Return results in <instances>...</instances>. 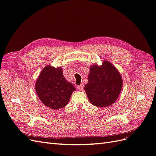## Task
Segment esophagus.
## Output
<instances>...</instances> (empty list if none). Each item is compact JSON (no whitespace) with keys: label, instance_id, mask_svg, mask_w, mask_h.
Listing matches in <instances>:
<instances>
[{"label":"esophagus","instance_id":"esophagus-1","mask_svg":"<svg viewBox=\"0 0 156 156\" xmlns=\"http://www.w3.org/2000/svg\"><path fill=\"white\" fill-rule=\"evenodd\" d=\"M77 89L79 90H80V91L83 90V84H80V85H79V86L77 87Z\"/></svg>","mask_w":156,"mask_h":156}]
</instances>
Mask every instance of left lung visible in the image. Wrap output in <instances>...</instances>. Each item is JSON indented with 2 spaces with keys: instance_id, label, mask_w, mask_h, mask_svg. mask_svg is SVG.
I'll return each mask as SVG.
<instances>
[{
  "instance_id": "8db88e82",
  "label": "left lung",
  "mask_w": 156,
  "mask_h": 156,
  "mask_svg": "<svg viewBox=\"0 0 156 156\" xmlns=\"http://www.w3.org/2000/svg\"><path fill=\"white\" fill-rule=\"evenodd\" d=\"M122 79L116 68L105 60L101 66L94 65L90 69L88 83L84 90L89 101L96 107L112 105L119 97L122 87Z\"/></svg>"
}]
</instances>
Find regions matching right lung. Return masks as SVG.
I'll return each mask as SVG.
<instances>
[{
    "label": "right lung",
    "instance_id": "obj_1",
    "mask_svg": "<svg viewBox=\"0 0 156 156\" xmlns=\"http://www.w3.org/2000/svg\"><path fill=\"white\" fill-rule=\"evenodd\" d=\"M36 92L44 105L52 109L67 105L75 88L64 78L62 69L48 66L40 74L36 83Z\"/></svg>",
    "mask_w": 156,
    "mask_h": 156
}]
</instances>
